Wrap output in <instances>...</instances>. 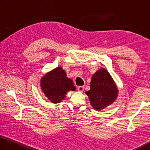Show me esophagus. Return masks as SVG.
<instances>
[{"label": "esophagus", "instance_id": "obj_1", "mask_svg": "<svg viewBox=\"0 0 150 150\" xmlns=\"http://www.w3.org/2000/svg\"><path fill=\"white\" fill-rule=\"evenodd\" d=\"M78 90L79 91H81V92H82L84 90V87L83 86H79V87L78 88Z\"/></svg>", "mask_w": 150, "mask_h": 150}]
</instances>
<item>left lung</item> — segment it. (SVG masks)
Listing matches in <instances>:
<instances>
[{"mask_svg":"<svg viewBox=\"0 0 150 150\" xmlns=\"http://www.w3.org/2000/svg\"><path fill=\"white\" fill-rule=\"evenodd\" d=\"M90 84V90L86 93L91 106L96 111L103 109L117 99V86L108 71L105 68H101L94 74Z\"/></svg>","mask_w":150,"mask_h":150,"instance_id":"obj_1","label":"left lung"}]
</instances>
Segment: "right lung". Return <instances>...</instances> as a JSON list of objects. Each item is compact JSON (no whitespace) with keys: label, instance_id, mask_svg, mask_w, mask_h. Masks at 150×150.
<instances>
[{"label":"right lung","instance_id":"1","mask_svg":"<svg viewBox=\"0 0 150 150\" xmlns=\"http://www.w3.org/2000/svg\"><path fill=\"white\" fill-rule=\"evenodd\" d=\"M41 88L47 99L53 103H59L65 98L69 91H75L73 81L67 77L62 67H58L41 78Z\"/></svg>","mask_w":150,"mask_h":150}]
</instances>
